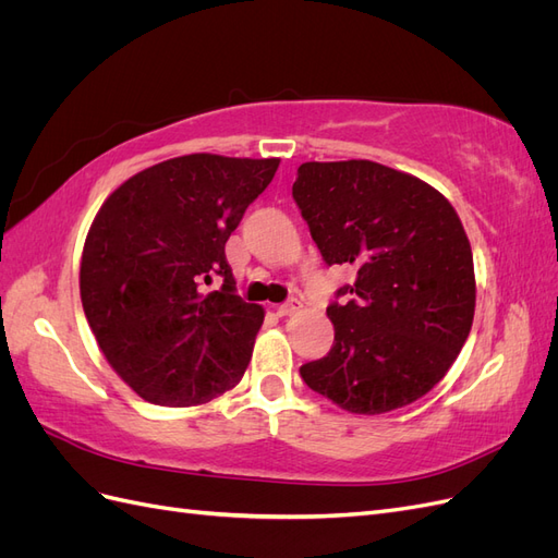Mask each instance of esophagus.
<instances>
[{
  "label": "esophagus",
  "instance_id": "34e87169",
  "mask_svg": "<svg viewBox=\"0 0 558 558\" xmlns=\"http://www.w3.org/2000/svg\"><path fill=\"white\" fill-rule=\"evenodd\" d=\"M300 307H302L300 300L293 298V300H289V302H283V305H279V307H277V314H279V316H291V314H295Z\"/></svg>",
  "mask_w": 558,
  "mask_h": 558
}]
</instances>
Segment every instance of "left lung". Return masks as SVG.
I'll use <instances>...</instances> for the list:
<instances>
[{
    "label": "left lung",
    "mask_w": 558,
    "mask_h": 558,
    "mask_svg": "<svg viewBox=\"0 0 558 558\" xmlns=\"http://www.w3.org/2000/svg\"><path fill=\"white\" fill-rule=\"evenodd\" d=\"M293 199L328 265L356 279L328 307L335 342L305 363L312 391L351 414L404 408L440 381L475 316L468 234L433 185L373 160L302 162Z\"/></svg>",
    "instance_id": "left-lung-1"
}]
</instances>
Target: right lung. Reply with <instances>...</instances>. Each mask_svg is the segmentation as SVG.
<instances>
[{"label":"right lung","mask_w":558,"mask_h":558,"mask_svg":"<svg viewBox=\"0 0 558 558\" xmlns=\"http://www.w3.org/2000/svg\"><path fill=\"white\" fill-rule=\"evenodd\" d=\"M279 158L191 154L105 199L81 256V302L105 359L134 393L193 408L238 386L265 312L238 295L226 242ZM222 279L205 294L202 282Z\"/></svg>","instance_id":"right-lung-1"}]
</instances>
